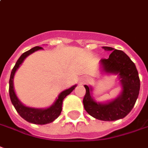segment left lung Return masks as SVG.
<instances>
[{"mask_svg": "<svg viewBox=\"0 0 148 148\" xmlns=\"http://www.w3.org/2000/svg\"><path fill=\"white\" fill-rule=\"evenodd\" d=\"M103 49L112 51L109 58H103L101 64L103 71L107 73L119 74L123 91L117 99L106 104L95 102L90 96L91 88L85 85L86 94L83 105L86 111L97 119L103 121L118 120L130 113L139 96L140 89L138 71L135 63L122 50L104 46Z\"/></svg>", "mask_w": 148, "mask_h": 148, "instance_id": "left-lung-1", "label": "left lung"}]
</instances>
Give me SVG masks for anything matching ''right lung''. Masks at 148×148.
Wrapping results in <instances>:
<instances>
[{"mask_svg":"<svg viewBox=\"0 0 148 148\" xmlns=\"http://www.w3.org/2000/svg\"><path fill=\"white\" fill-rule=\"evenodd\" d=\"M42 47L40 46H35L34 48H32L29 50H28L26 52L21 54V56L18 58L16 61L15 66L12 70L11 74H10V78H9V96L11 102L13 103V105L15 107V109L17 111V113L21 115V117H22L29 123H34V124L43 125L46 123H49L53 120H55L60 115V114L62 112V101L63 99L66 97L68 95H70L72 90L75 88L76 86H74L71 88L67 89L66 90L62 91L58 96V99H57L55 103L47 109H35V108H31V107H27V106H24L22 103H21L16 97V94L14 92L13 89V76L15 72L17 70V68L19 67L21 64L22 63L24 59L29 56L30 53L37 51L38 49H42Z\"/></svg>","mask_w":148,"mask_h":148,"instance_id":"right-lung-1","label":"right lung"}]
</instances>
